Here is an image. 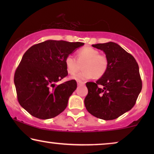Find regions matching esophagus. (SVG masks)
<instances>
[{
  "label": "esophagus",
  "instance_id": "34e87169",
  "mask_svg": "<svg viewBox=\"0 0 154 154\" xmlns=\"http://www.w3.org/2000/svg\"><path fill=\"white\" fill-rule=\"evenodd\" d=\"M77 84H78V85H85V83L83 81H78Z\"/></svg>",
  "mask_w": 154,
  "mask_h": 154
}]
</instances>
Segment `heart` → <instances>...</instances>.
<instances>
[{"label":"heart","instance_id":"heart-1","mask_svg":"<svg viewBox=\"0 0 154 154\" xmlns=\"http://www.w3.org/2000/svg\"><path fill=\"white\" fill-rule=\"evenodd\" d=\"M77 60L72 54L65 57L64 64L67 73L74 75L82 66L83 71L73 75L71 79L77 81H83L92 77L100 79L106 73L109 68V60L105 54H100V51L93 48L85 47L79 50L76 53Z\"/></svg>","mask_w":154,"mask_h":154}]
</instances>
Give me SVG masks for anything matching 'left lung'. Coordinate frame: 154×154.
<instances>
[{"label":"left lung","mask_w":154,"mask_h":154,"mask_svg":"<svg viewBox=\"0 0 154 154\" xmlns=\"http://www.w3.org/2000/svg\"><path fill=\"white\" fill-rule=\"evenodd\" d=\"M92 46L104 52L109 68L95 83H86L88 93L84 100L85 108L98 119H116L134 106L142 90L138 64L117 43L109 42Z\"/></svg>","instance_id":"obj_1"}]
</instances>
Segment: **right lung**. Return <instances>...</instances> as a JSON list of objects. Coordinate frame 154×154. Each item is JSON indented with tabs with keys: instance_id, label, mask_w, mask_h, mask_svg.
<instances>
[{
	"instance_id": "obj_1",
	"label": "right lung",
	"mask_w": 154,
	"mask_h": 154,
	"mask_svg": "<svg viewBox=\"0 0 154 154\" xmlns=\"http://www.w3.org/2000/svg\"><path fill=\"white\" fill-rule=\"evenodd\" d=\"M83 45L48 40L31 46L24 54L14 82L19 103L31 116L49 119L66 108L69 97L77 88L76 81L56 83L68 75L65 57Z\"/></svg>"
}]
</instances>
